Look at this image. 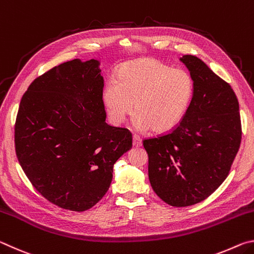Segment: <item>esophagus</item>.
I'll list each match as a JSON object with an SVG mask.
<instances>
[{
    "instance_id": "34e87169",
    "label": "esophagus",
    "mask_w": 254,
    "mask_h": 254,
    "mask_svg": "<svg viewBox=\"0 0 254 254\" xmlns=\"http://www.w3.org/2000/svg\"><path fill=\"white\" fill-rule=\"evenodd\" d=\"M133 147L135 148H140L141 145H142V141H141V139L137 135H133Z\"/></svg>"
}]
</instances>
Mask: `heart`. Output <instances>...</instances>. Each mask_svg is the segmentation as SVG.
Instances as JSON below:
<instances>
[{
	"instance_id": "heart-1",
	"label": "heart",
	"mask_w": 254,
	"mask_h": 254,
	"mask_svg": "<svg viewBox=\"0 0 254 254\" xmlns=\"http://www.w3.org/2000/svg\"><path fill=\"white\" fill-rule=\"evenodd\" d=\"M194 95L188 71L174 69L156 59H137L120 68L118 80L107 81L102 97L110 120L124 122L133 109V126L139 131L169 132L178 126Z\"/></svg>"
}]
</instances>
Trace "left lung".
<instances>
[{
    "label": "left lung",
    "mask_w": 254,
    "mask_h": 254,
    "mask_svg": "<svg viewBox=\"0 0 254 254\" xmlns=\"http://www.w3.org/2000/svg\"><path fill=\"white\" fill-rule=\"evenodd\" d=\"M194 79L190 105L168 134L143 141L149 180L154 192L176 207L207 198L230 173L242 130L233 89L203 60L180 58Z\"/></svg>",
    "instance_id": "obj_1"
}]
</instances>
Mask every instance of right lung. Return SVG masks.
<instances>
[{
    "label": "right lung",
    "mask_w": 254,
    "mask_h": 254,
    "mask_svg": "<svg viewBox=\"0 0 254 254\" xmlns=\"http://www.w3.org/2000/svg\"><path fill=\"white\" fill-rule=\"evenodd\" d=\"M97 59L54 67L29 86L15 122L24 174L59 207L84 212L109 190L114 163L132 148L127 128L105 122L104 78Z\"/></svg>",
    "instance_id": "add662e5"
}]
</instances>
